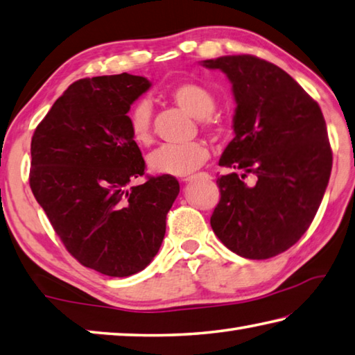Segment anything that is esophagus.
Listing matches in <instances>:
<instances>
[{"mask_svg":"<svg viewBox=\"0 0 355 355\" xmlns=\"http://www.w3.org/2000/svg\"><path fill=\"white\" fill-rule=\"evenodd\" d=\"M196 176H185V178H182V182H190V181H193Z\"/></svg>","mask_w":355,"mask_h":355,"instance_id":"obj_1","label":"esophagus"}]
</instances>
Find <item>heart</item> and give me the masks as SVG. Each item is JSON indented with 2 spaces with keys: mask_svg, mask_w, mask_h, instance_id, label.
<instances>
[{
  "mask_svg": "<svg viewBox=\"0 0 355 355\" xmlns=\"http://www.w3.org/2000/svg\"><path fill=\"white\" fill-rule=\"evenodd\" d=\"M171 101L191 116L202 118L206 128L215 129L216 120L212 116L216 99L206 85L200 83L178 84L170 92ZM151 105L139 101L128 114L129 132L139 145H149L153 139ZM210 157L209 148L202 141H191L185 145H164L155 149L148 157L151 171L166 176L185 178L202 166Z\"/></svg>",
  "mask_w": 355,
  "mask_h": 355,
  "instance_id": "heart-1",
  "label": "heart"
}]
</instances>
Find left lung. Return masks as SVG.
Wrapping results in <instances>:
<instances>
[{"label":"left lung","instance_id":"8db88e82","mask_svg":"<svg viewBox=\"0 0 355 355\" xmlns=\"http://www.w3.org/2000/svg\"><path fill=\"white\" fill-rule=\"evenodd\" d=\"M232 83L235 137L220 165V202L210 226L245 259L287 251L312 225L332 170V149L318 103L277 65L251 54L202 62ZM246 177H251L250 182Z\"/></svg>","mask_w":355,"mask_h":355}]
</instances>
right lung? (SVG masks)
I'll return each mask as SVG.
<instances>
[{
    "instance_id": "obj_1",
    "label": "right lung",
    "mask_w": 355,
    "mask_h": 355,
    "mask_svg": "<svg viewBox=\"0 0 355 355\" xmlns=\"http://www.w3.org/2000/svg\"><path fill=\"white\" fill-rule=\"evenodd\" d=\"M151 83L121 73L73 83L35 128L29 185L67 251L80 265L128 277L151 263L166 214L179 195L176 178L145 174L129 132L128 112Z\"/></svg>"
}]
</instances>
